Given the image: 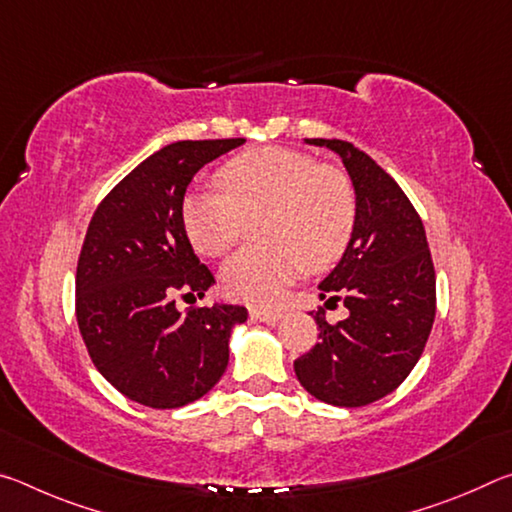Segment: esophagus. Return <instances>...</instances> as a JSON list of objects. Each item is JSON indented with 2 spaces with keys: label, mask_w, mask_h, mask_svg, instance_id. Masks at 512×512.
<instances>
[{
  "label": "esophagus",
  "mask_w": 512,
  "mask_h": 512,
  "mask_svg": "<svg viewBox=\"0 0 512 512\" xmlns=\"http://www.w3.org/2000/svg\"><path fill=\"white\" fill-rule=\"evenodd\" d=\"M250 318L262 320V323H266V325H273V323H277V320L282 318V314H280V311H268V309L253 307V309H250Z\"/></svg>",
  "instance_id": "esophagus-1"
}]
</instances>
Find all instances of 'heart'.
I'll use <instances>...</instances> for the list:
<instances>
[{
	"mask_svg": "<svg viewBox=\"0 0 512 512\" xmlns=\"http://www.w3.org/2000/svg\"><path fill=\"white\" fill-rule=\"evenodd\" d=\"M225 192L196 189L183 203L187 237L198 253L219 257L259 221L264 244L248 246L223 268L225 291L257 307H275L305 268L339 264L357 230V192L341 169L314 155L264 146L219 169Z\"/></svg>",
	"mask_w": 512,
	"mask_h": 512,
	"instance_id": "obj_1",
	"label": "heart"
}]
</instances>
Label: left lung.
Instances as JSON below:
<instances>
[{
	"label": "left lung",
	"instance_id": "left-lung-1",
	"mask_svg": "<svg viewBox=\"0 0 512 512\" xmlns=\"http://www.w3.org/2000/svg\"><path fill=\"white\" fill-rule=\"evenodd\" d=\"M339 153L357 192V230L320 298L343 302L348 318L316 311L318 343L293 361L305 391L320 402L366 406L393 393L422 357L436 318V271L427 235L402 187L343 140H307Z\"/></svg>",
	"mask_w": 512,
	"mask_h": 512
}]
</instances>
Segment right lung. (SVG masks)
Segmentation results:
<instances>
[{"label":"right lung","mask_w":512,"mask_h":512,"mask_svg":"<svg viewBox=\"0 0 512 512\" xmlns=\"http://www.w3.org/2000/svg\"><path fill=\"white\" fill-rule=\"evenodd\" d=\"M183 140L128 173L99 203L76 266V320L97 370L151 409L203 397L228 368L239 305L178 311L176 293L203 298L216 282L187 239L183 201L196 171L244 144Z\"/></svg>","instance_id":"add662e5"}]
</instances>
